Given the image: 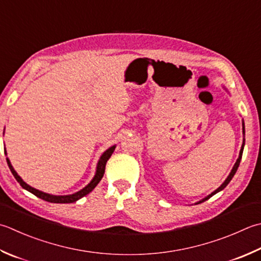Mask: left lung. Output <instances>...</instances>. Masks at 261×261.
<instances>
[{
  "instance_id": "left-lung-1",
  "label": "left lung",
  "mask_w": 261,
  "mask_h": 261,
  "mask_svg": "<svg viewBox=\"0 0 261 261\" xmlns=\"http://www.w3.org/2000/svg\"><path fill=\"white\" fill-rule=\"evenodd\" d=\"M243 134H244V124H243ZM243 147H244V142H243V145H242V147H241V150H240V155H239V158H238V161H237V163H236V165L233 166L232 171H231V173H229V175L227 176V178H226V180H225V182H224L223 185H222L221 187H219V188L217 189V190L214 191V192L212 193V195H209L208 197H206V198L203 199V200H202V201H200V202L206 201L207 199H209V198H211V197H213L214 195H215V193H217V192H219V191H221V190H223V189L225 188V187L228 185L229 181L232 180V177H233V176H234V174H236V173H237V170H238V167H239V165H240V162H241V158H242V152H243ZM200 202H199V203H200Z\"/></svg>"
}]
</instances>
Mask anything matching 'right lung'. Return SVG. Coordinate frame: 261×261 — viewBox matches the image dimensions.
<instances>
[{
    "mask_svg": "<svg viewBox=\"0 0 261 261\" xmlns=\"http://www.w3.org/2000/svg\"><path fill=\"white\" fill-rule=\"evenodd\" d=\"M115 149V146L111 147L107 149L103 155H101L100 160L98 162V164H97V171H96V174L94 176L93 180H91V182L89 183L88 186L85 187L83 190H80L79 192L76 193H73V195H70V196H52V195H48V193H45V192H42L39 190H36V189H34L33 187L28 186L27 183L22 181V178L20 177L17 172L14 171V168L12 167L11 163H10V161L7 158V162H8V165L10 167V171L12 172L13 176L15 177V180H17L19 182V185L21 186L23 189H25V190H28L29 192H32L33 195H35L36 197H38L40 199H43V200L45 201H48V202H54V203H71V202H74L76 200H79L80 198L85 197L86 195H88L89 192H91L95 189V187L98 185L99 181L101 180V177H103L104 173H105V166H106V163L107 161L110 160V157L112 156V154H113V151Z\"/></svg>",
    "mask_w": 261,
    "mask_h": 261,
    "instance_id": "add662e5",
    "label": "right lung"
}]
</instances>
